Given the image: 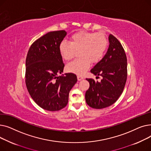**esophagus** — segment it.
I'll use <instances>...</instances> for the list:
<instances>
[{"label": "esophagus", "mask_w": 151, "mask_h": 151, "mask_svg": "<svg viewBox=\"0 0 151 151\" xmlns=\"http://www.w3.org/2000/svg\"><path fill=\"white\" fill-rule=\"evenodd\" d=\"M77 78H78V81H81V80H83V79L84 78L83 76H80V75H78L77 76Z\"/></svg>", "instance_id": "obj_1"}]
</instances>
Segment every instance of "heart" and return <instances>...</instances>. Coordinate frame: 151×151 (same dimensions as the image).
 <instances>
[{"mask_svg":"<svg viewBox=\"0 0 151 151\" xmlns=\"http://www.w3.org/2000/svg\"><path fill=\"white\" fill-rule=\"evenodd\" d=\"M70 43L62 41L59 46V53L63 59H72L76 51L80 58L67 65L69 71L77 75H83L91 62L96 63L104 56L108 46V40L103 33L80 31L70 37Z\"/></svg>","mask_w":151,"mask_h":151,"instance_id":"obj_1","label":"heart"}]
</instances>
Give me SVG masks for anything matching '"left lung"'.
<instances>
[{
  "label": "left lung",
  "mask_w": 151,
  "mask_h": 151,
  "mask_svg": "<svg viewBox=\"0 0 151 151\" xmlns=\"http://www.w3.org/2000/svg\"><path fill=\"white\" fill-rule=\"evenodd\" d=\"M108 40L106 54L91 70L96 77L101 76V81L86 79L90 86L86 92V101L95 109L105 108L114 104L123 92L127 77V57L122 45L111 34Z\"/></svg>",
  "instance_id": "left-lung-1"
}]
</instances>
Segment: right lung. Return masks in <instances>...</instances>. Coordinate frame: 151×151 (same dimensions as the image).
Masks as SVG:
<instances>
[{
  "label": "right lung",
  "instance_id": "obj_1",
  "mask_svg": "<svg viewBox=\"0 0 151 151\" xmlns=\"http://www.w3.org/2000/svg\"><path fill=\"white\" fill-rule=\"evenodd\" d=\"M65 30L50 32L30 47L26 60V84L28 92L42 108L55 111L68 104L70 90L77 82L74 73L62 74L64 67L59 53Z\"/></svg>",
  "mask_w": 151,
  "mask_h": 151
}]
</instances>
